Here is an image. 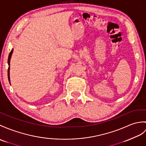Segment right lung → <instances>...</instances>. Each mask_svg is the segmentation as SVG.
Masks as SVG:
<instances>
[{"mask_svg": "<svg viewBox=\"0 0 146 146\" xmlns=\"http://www.w3.org/2000/svg\"><path fill=\"white\" fill-rule=\"evenodd\" d=\"M13 50L12 49L11 50V52H10L9 53V58H8V65H9V68H8V78H9V80L10 81V62H11V56H12V53H13Z\"/></svg>", "mask_w": 146, "mask_h": 146, "instance_id": "obj_1", "label": "right lung"}]
</instances>
